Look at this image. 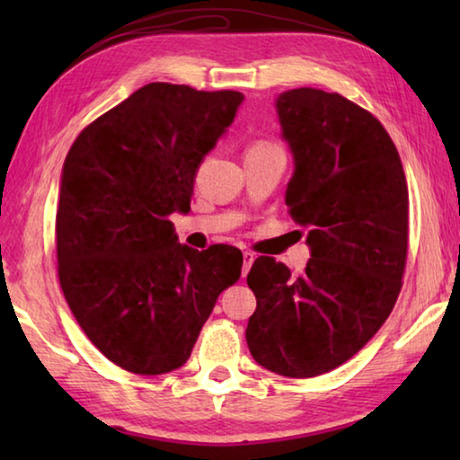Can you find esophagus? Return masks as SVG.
<instances>
[{
	"label": "esophagus",
	"mask_w": 460,
	"mask_h": 460,
	"mask_svg": "<svg viewBox=\"0 0 460 460\" xmlns=\"http://www.w3.org/2000/svg\"><path fill=\"white\" fill-rule=\"evenodd\" d=\"M255 261V255L252 252H243V276H247V271L252 270Z\"/></svg>",
	"instance_id": "obj_1"
}]
</instances>
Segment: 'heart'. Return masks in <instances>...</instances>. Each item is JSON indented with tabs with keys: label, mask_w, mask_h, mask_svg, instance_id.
I'll list each match as a JSON object with an SVG mask.
<instances>
[{
	"label": "heart",
	"mask_w": 460,
	"mask_h": 460,
	"mask_svg": "<svg viewBox=\"0 0 460 460\" xmlns=\"http://www.w3.org/2000/svg\"><path fill=\"white\" fill-rule=\"evenodd\" d=\"M255 146H263V144H255Z\"/></svg>",
	"instance_id": "1"
}]
</instances>
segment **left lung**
Listing matches in <instances>:
<instances>
[{"label":"left lung","instance_id":"1","mask_svg":"<svg viewBox=\"0 0 460 460\" xmlns=\"http://www.w3.org/2000/svg\"><path fill=\"white\" fill-rule=\"evenodd\" d=\"M276 109L294 154L288 213L308 229L313 258L298 276L268 255L253 261L258 308L245 339L263 367L302 379L351 359L394 310L408 258V182L385 128L339 93L292 89Z\"/></svg>","mask_w":460,"mask_h":460}]
</instances>
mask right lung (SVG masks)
I'll list each match as a JSON object with an SVG mask.
<instances>
[{
    "instance_id": "add662e5",
    "label": "right lung",
    "mask_w": 460,
    "mask_h": 460,
    "mask_svg": "<svg viewBox=\"0 0 460 460\" xmlns=\"http://www.w3.org/2000/svg\"><path fill=\"white\" fill-rule=\"evenodd\" d=\"M243 101L239 91L150 83L75 139L57 208L58 279L89 341L118 367L160 376L186 363L225 288L233 245L178 243L174 211Z\"/></svg>"
}]
</instances>
